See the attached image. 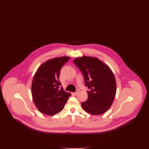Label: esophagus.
<instances>
[{
  "instance_id": "1",
  "label": "esophagus",
  "mask_w": 149,
  "mask_h": 149,
  "mask_svg": "<svg viewBox=\"0 0 149 149\" xmlns=\"http://www.w3.org/2000/svg\"><path fill=\"white\" fill-rule=\"evenodd\" d=\"M79 93V90H77L74 93V94L75 95H77Z\"/></svg>"
}]
</instances>
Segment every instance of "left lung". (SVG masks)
Returning a JSON list of instances; mask_svg holds the SVG:
<instances>
[{
  "label": "left lung",
  "mask_w": 149,
  "mask_h": 149,
  "mask_svg": "<svg viewBox=\"0 0 149 149\" xmlns=\"http://www.w3.org/2000/svg\"><path fill=\"white\" fill-rule=\"evenodd\" d=\"M73 62L82 72L88 99L81 107L88 113H104L113 103L116 93V81L111 69L98 58L90 56L77 57Z\"/></svg>",
  "instance_id": "8db88e82"
}]
</instances>
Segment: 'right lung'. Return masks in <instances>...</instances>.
Segmentation results:
<instances>
[{
	"label": "right lung",
	"instance_id": "1",
	"mask_svg": "<svg viewBox=\"0 0 149 149\" xmlns=\"http://www.w3.org/2000/svg\"><path fill=\"white\" fill-rule=\"evenodd\" d=\"M70 57H56L42 64L36 72L32 95L38 111L54 116L63 109L71 94L65 92L59 81L60 71Z\"/></svg>",
	"mask_w": 149,
	"mask_h": 149
}]
</instances>
